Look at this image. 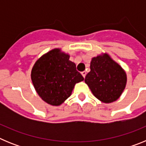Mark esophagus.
<instances>
[{
	"instance_id": "obj_1",
	"label": "esophagus",
	"mask_w": 146,
	"mask_h": 146,
	"mask_svg": "<svg viewBox=\"0 0 146 146\" xmlns=\"http://www.w3.org/2000/svg\"><path fill=\"white\" fill-rule=\"evenodd\" d=\"M81 74H82V77H83L85 78V77H86V71H83V72H81Z\"/></svg>"
}]
</instances>
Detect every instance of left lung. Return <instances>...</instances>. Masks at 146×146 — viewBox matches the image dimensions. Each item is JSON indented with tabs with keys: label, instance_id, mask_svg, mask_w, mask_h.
Listing matches in <instances>:
<instances>
[{
	"label": "left lung",
	"instance_id": "obj_1",
	"mask_svg": "<svg viewBox=\"0 0 146 146\" xmlns=\"http://www.w3.org/2000/svg\"><path fill=\"white\" fill-rule=\"evenodd\" d=\"M90 68L85 82L95 97L104 103L116 101L126 87L124 70L108 54L93 58Z\"/></svg>",
	"mask_w": 146,
	"mask_h": 146
}]
</instances>
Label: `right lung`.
Returning a JSON list of instances; mask_svg holds the SVG:
<instances>
[{
	"label": "right lung",
	"instance_id": "add662e5",
	"mask_svg": "<svg viewBox=\"0 0 146 146\" xmlns=\"http://www.w3.org/2000/svg\"><path fill=\"white\" fill-rule=\"evenodd\" d=\"M31 80L37 94L47 104L58 106L72 94L76 83L84 80L69 55L54 49L36 60Z\"/></svg>",
	"mask_w": 146,
	"mask_h": 146
}]
</instances>
